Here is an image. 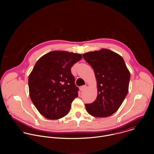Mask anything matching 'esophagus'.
I'll return each instance as SVG.
<instances>
[{"label": "esophagus", "instance_id": "esophagus-1", "mask_svg": "<svg viewBox=\"0 0 154 154\" xmlns=\"http://www.w3.org/2000/svg\"><path fill=\"white\" fill-rule=\"evenodd\" d=\"M86 88H87V86H86V85H82V86H81V87H80V89H81V91H84Z\"/></svg>", "mask_w": 154, "mask_h": 154}]
</instances>
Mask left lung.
I'll list each match as a JSON object with an SVG mask.
<instances>
[{
	"mask_svg": "<svg viewBox=\"0 0 154 154\" xmlns=\"http://www.w3.org/2000/svg\"><path fill=\"white\" fill-rule=\"evenodd\" d=\"M93 68L97 81L95 100L85 104L88 113L97 117H109L119 109L129 89L131 74L122 56L108 49L83 54Z\"/></svg>",
	"mask_w": 154,
	"mask_h": 154,
	"instance_id": "1",
	"label": "left lung"
}]
</instances>
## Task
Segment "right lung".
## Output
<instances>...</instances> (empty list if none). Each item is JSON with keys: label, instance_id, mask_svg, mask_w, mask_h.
Returning a JSON list of instances; mask_svg holds the SVG:
<instances>
[{"label": "right lung", "instance_id": "obj_1", "mask_svg": "<svg viewBox=\"0 0 154 154\" xmlns=\"http://www.w3.org/2000/svg\"><path fill=\"white\" fill-rule=\"evenodd\" d=\"M82 57L80 54L53 51L35 63L28 78L29 96L45 118L59 119L69 113L79 91L71 67Z\"/></svg>", "mask_w": 154, "mask_h": 154}]
</instances>
